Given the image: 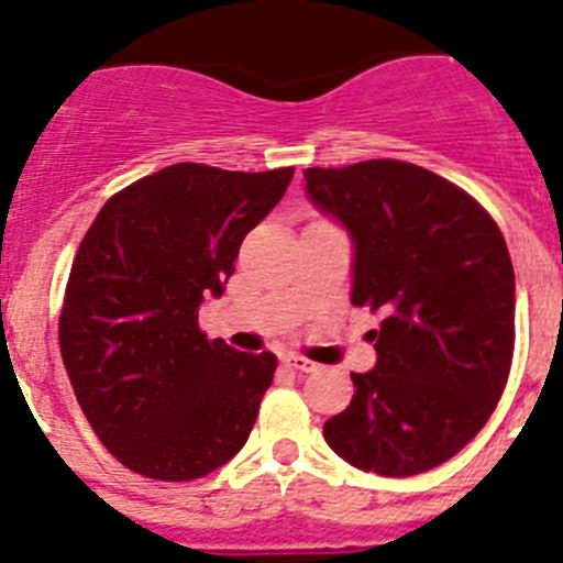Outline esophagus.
Masks as SVG:
<instances>
[{"label": "esophagus", "mask_w": 563, "mask_h": 563, "mask_svg": "<svg viewBox=\"0 0 563 563\" xmlns=\"http://www.w3.org/2000/svg\"><path fill=\"white\" fill-rule=\"evenodd\" d=\"M285 360L287 365H290L292 371H298V374H312V371L318 368L316 363H312V360H307V357H301V354H285Z\"/></svg>", "instance_id": "esophagus-1"}]
</instances>
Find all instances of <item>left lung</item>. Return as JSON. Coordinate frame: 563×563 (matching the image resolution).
I'll return each instance as SVG.
<instances>
[{"mask_svg":"<svg viewBox=\"0 0 563 563\" xmlns=\"http://www.w3.org/2000/svg\"><path fill=\"white\" fill-rule=\"evenodd\" d=\"M303 178L352 236V303L383 316L376 365L352 374V405L323 438L363 472H430L483 430L508 383L517 285L503 231L461 187L396 158Z\"/></svg>","mask_w":563,"mask_h":563,"instance_id":"obj_1","label":"left lung"}]
</instances>
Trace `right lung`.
Returning <instances> with one entry per match:
<instances>
[{"mask_svg": "<svg viewBox=\"0 0 563 563\" xmlns=\"http://www.w3.org/2000/svg\"><path fill=\"white\" fill-rule=\"evenodd\" d=\"M292 167L231 173L180 162L100 209L77 247L58 340L77 405L108 452L153 481H198L245 446L273 383L271 352L198 327Z\"/></svg>", "mask_w": 563, "mask_h": 563, "instance_id": "obj_1", "label": "right lung"}]
</instances>
